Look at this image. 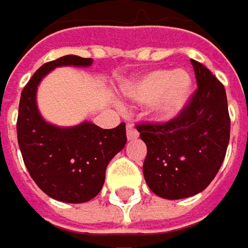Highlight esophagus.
<instances>
[{
	"instance_id": "esophagus-1",
	"label": "esophagus",
	"mask_w": 248,
	"mask_h": 248,
	"mask_svg": "<svg viewBox=\"0 0 248 248\" xmlns=\"http://www.w3.org/2000/svg\"><path fill=\"white\" fill-rule=\"evenodd\" d=\"M138 131H137V128L134 127L133 123H128L127 124V138L130 140V141H133V140H137L138 138Z\"/></svg>"
}]
</instances>
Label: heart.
<instances>
[{"mask_svg":"<svg viewBox=\"0 0 248 248\" xmlns=\"http://www.w3.org/2000/svg\"><path fill=\"white\" fill-rule=\"evenodd\" d=\"M192 92V79L185 70L156 69L131 80L124 87L125 96L138 104H148L152 115L168 121L179 114Z\"/></svg>","mask_w":248,"mask_h":248,"instance_id":"heart-1","label":"heart"}]
</instances>
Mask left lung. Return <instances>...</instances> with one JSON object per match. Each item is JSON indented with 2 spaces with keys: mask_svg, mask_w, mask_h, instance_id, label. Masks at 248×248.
I'll use <instances>...</instances> for the list:
<instances>
[{
  "mask_svg": "<svg viewBox=\"0 0 248 248\" xmlns=\"http://www.w3.org/2000/svg\"><path fill=\"white\" fill-rule=\"evenodd\" d=\"M198 89L182 111L161 124H137L147 145L142 172L147 185L164 199H184L206 189L220 169L230 140L224 86L190 61Z\"/></svg>",
  "mask_w": 248,
  "mask_h": 248,
  "instance_id": "8db88e82",
  "label": "left lung"
}]
</instances>
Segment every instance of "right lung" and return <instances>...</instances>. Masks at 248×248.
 Segmentation results:
<instances>
[{"label": "right lung", "mask_w": 248, "mask_h": 248, "mask_svg": "<svg viewBox=\"0 0 248 248\" xmlns=\"http://www.w3.org/2000/svg\"><path fill=\"white\" fill-rule=\"evenodd\" d=\"M90 58L62 56L42 64L24 87L16 134L25 167L47 196L66 203H83L97 196L106 169L127 142L125 123L103 130L92 123L61 128L46 123L36 107V89L58 66H90Z\"/></svg>", "instance_id": "1"}]
</instances>
